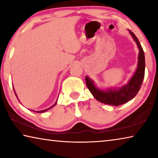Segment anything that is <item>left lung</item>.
Returning <instances> with one entry per match:
<instances>
[{
	"label": "left lung",
	"instance_id": "obj_1",
	"mask_svg": "<svg viewBox=\"0 0 158 158\" xmlns=\"http://www.w3.org/2000/svg\"><path fill=\"white\" fill-rule=\"evenodd\" d=\"M139 49L137 68L135 73L125 84L120 88H107L105 90L96 86L95 82L89 77H85V83L91 94L102 103L111 106H119L127 102L135 97L142 84L145 74V56L140 42L132 31L128 30Z\"/></svg>",
	"mask_w": 158,
	"mask_h": 158
}]
</instances>
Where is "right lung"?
<instances>
[{"label": "right lung", "mask_w": 158, "mask_h": 158, "mask_svg": "<svg viewBox=\"0 0 158 158\" xmlns=\"http://www.w3.org/2000/svg\"><path fill=\"white\" fill-rule=\"evenodd\" d=\"M14 92H15V95H16V96H17V94H16V93H15V89H14ZM56 104H57V100H56V102L54 103V105H53L52 106H50L49 108H48V109H44V110H42V111H34V110H31V111H35L36 113H44V112H45V111H48V110H49L50 109H52V107H53V106H56Z\"/></svg>", "instance_id": "right-lung-1"}]
</instances>
